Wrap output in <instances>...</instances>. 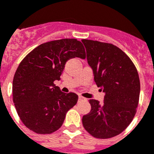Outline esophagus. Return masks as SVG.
I'll list each match as a JSON object with an SVG mask.
<instances>
[{
  "instance_id": "34e87169",
  "label": "esophagus",
  "mask_w": 154,
  "mask_h": 154,
  "mask_svg": "<svg viewBox=\"0 0 154 154\" xmlns=\"http://www.w3.org/2000/svg\"><path fill=\"white\" fill-rule=\"evenodd\" d=\"M82 100H85L84 97H82V96H79V101H82Z\"/></svg>"
}]
</instances>
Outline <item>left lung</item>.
Instances as JSON below:
<instances>
[{
  "mask_svg": "<svg viewBox=\"0 0 154 154\" xmlns=\"http://www.w3.org/2000/svg\"><path fill=\"white\" fill-rule=\"evenodd\" d=\"M94 81L105 93L104 102L90 99L91 112L83 116L85 130L97 138H110L124 131L136 113L140 80L134 63L111 43L82 39Z\"/></svg>",
  "mask_w": 154,
  "mask_h": 154,
  "instance_id": "obj_1",
  "label": "left lung"
}]
</instances>
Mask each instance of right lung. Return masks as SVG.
I'll return each mask as SVG.
<instances>
[{
    "label": "right lung",
    "instance_id": "add662e5",
    "mask_svg": "<svg viewBox=\"0 0 154 154\" xmlns=\"http://www.w3.org/2000/svg\"><path fill=\"white\" fill-rule=\"evenodd\" d=\"M86 58L81 42L64 38L43 43L24 57L12 82L13 102L23 124L37 134H51L62 126L78 95L63 93L54 84L68 60Z\"/></svg>",
    "mask_w": 154,
    "mask_h": 154
}]
</instances>
